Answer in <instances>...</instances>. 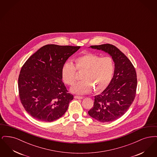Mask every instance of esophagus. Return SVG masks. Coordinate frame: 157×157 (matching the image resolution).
Here are the masks:
<instances>
[{"label":"esophagus","instance_id":"esophagus-1","mask_svg":"<svg viewBox=\"0 0 157 157\" xmlns=\"http://www.w3.org/2000/svg\"><path fill=\"white\" fill-rule=\"evenodd\" d=\"M75 99H82L83 98V97H80V96H77V95H75V97H74Z\"/></svg>","mask_w":157,"mask_h":157}]
</instances>
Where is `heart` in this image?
<instances>
[{
    "mask_svg": "<svg viewBox=\"0 0 157 157\" xmlns=\"http://www.w3.org/2000/svg\"><path fill=\"white\" fill-rule=\"evenodd\" d=\"M76 70L83 72L82 81L76 83L71 88L74 93L83 95L90 92L102 91L107 88L112 80L115 72V63L111 57H101L86 53L74 59V65L65 62L61 69L63 81L72 86L77 80Z\"/></svg>",
    "mask_w": 157,
    "mask_h": 157,
    "instance_id": "heart-1",
    "label": "heart"
}]
</instances>
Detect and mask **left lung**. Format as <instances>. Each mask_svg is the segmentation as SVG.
<instances>
[{
    "label": "left lung",
    "instance_id": "8db88e82",
    "mask_svg": "<svg viewBox=\"0 0 157 157\" xmlns=\"http://www.w3.org/2000/svg\"><path fill=\"white\" fill-rule=\"evenodd\" d=\"M109 54L115 63V72L107 88L95 96L88 114L101 122H112L121 117L132 104L137 86L136 73L127 56L114 45L109 44L90 46Z\"/></svg>",
    "mask_w": 157,
    "mask_h": 157
}]
</instances>
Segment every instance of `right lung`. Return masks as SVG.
<instances>
[{
    "instance_id": "1",
    "label": "right lung",
    "mask_w": 157,
    "mask_h": 157,
    "mask_svg": "<svg viewBox=\"0 0 157 157\" xmlns=\"http://www.w3.org/2000/svg\"><path fill=\"white\" fill-rule=\"evenodd\" d=\"M80 46L46 45L27 60L18 78L20 100L35 119L52 122L67 111L74 96L62 82L61 69Z\"/></svg>"
}]
</instances>
